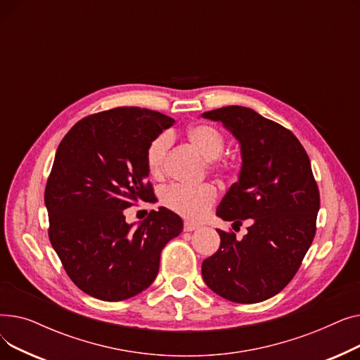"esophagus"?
Returning <instances> with one entry per match:
<instances>
[{
  "mask_svg": "<svg viewBox=\"0 0 360 360\" xmlns=\"http://www.w3.org/2000/svg\"><path fill=\"white\" fill-rule=\"evenodd\" d=\"M200 228V224L197 223H193V221H185L184 223V231L185 232H193V231H197Z\"/></svg>",
  "mask_w": 360,
  "mask_h": 360,
  "instance_id": "esophagus-1",
  "label": "esophagus"
}]
</instances>
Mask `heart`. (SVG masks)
<instances>
[{
    "label": "heart",
    "instance_id": "obj_1",
    "mask_svg": "<svg viewBox=\"0 0 360 360\" xmlns=\"http://www.w3.org/2000/svg\"><path fill=\"white\" fill-rule=\"evenodd\" d=\"M188 139L201 151L207 159H214L212 167L226 172L231 169L228 160L219 156L224 150V136L221 131L210 124H195L188 129ZM172 143L169 132H162L156 139L151 140L146 151V163L151 176L160 178L165 170V162L167 151ZM219 198V190L213 184H202L198 186L169 185L162 191V204L167 210L188 220H201L212 205Z\"/></svg>",
    "mask_w": 360,
    "mask_h": 360
}]
</instances>
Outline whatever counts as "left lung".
Masks as SVG:
<instances>
[{
	"mask_svg": "<svg viewBox=\"0 0 360 360\" xmlns=\"http://www.w3.org/2000/svg\"><path fill=\"white\" fill-rule=\"evenodd\" d=\"M238 139L239 181L217 207L223 220H250L240 240L217 229L219 251L202 261L205 285L236 304H257L285 289L316 231L319 191L304 146L293 132L245 106L204 112Z\"/></svg>",
	"mask_w": 360,
	"mask_h": 360,
	"instance_id": "8db88e82",
	"label": "left lung"
}]
</instances>
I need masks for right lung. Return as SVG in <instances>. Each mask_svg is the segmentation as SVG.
I'll return each instance as SVG.
<instances>
[{
	"mask_svg": "<svg viewBox=\"0 0 360 360\" xmlns=\"http://www.w3.org/2000/svg\"><path fill=\"white\" fill-rule=\"evenodd\" d=\"M174 120L160 112L121 106L75 124L56 148L45 188L49 240L68 277L106 302L132 297L158 276L165 245L184 228L165 207L137 228L124 210L155 202L146 151Z\"/></svg>",
	"mask_w": 360,
	"mask_h": 360,
	"instance_id": "add662e5",
	"label": "right lung"
}]
</instances>
